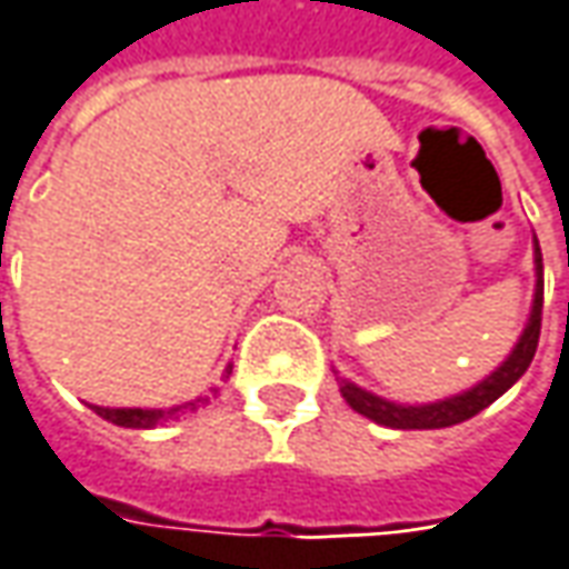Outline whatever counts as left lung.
<instances>
[{"instance_id": "left-lung-1", "label": "left lung", "mask_w": 569, "mask_h": 569, "mask_svg": "<svg viewBox=\"0 0 569 569\" xmlns=\"http://www.w3.org/2000/svg\"><path fill=\"white\" fill-rule=\"evenodd\" d=\"M532 264H536V289H532V305H529V317L523 333L517 336L513 349L508 351V358L492 370L486 373L482 380L473 382L470 389H461L455 396L436 398V401H427V405H401V401H392V398H382L377 392H370L358 382L346 380L336 373V382H339V392L346 398L351 411H358L367 420L380 423V427H389V430H442V427H455V423H463L470 417H477L482 408H489L496 398H501L513 382L520 380L527 373V367L532 365V355H536V346H539V330H542V249H539V239L532 233Z\"/></svg>"}]
</instances>
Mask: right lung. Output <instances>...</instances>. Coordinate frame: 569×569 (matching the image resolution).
<instances>
[{"label":"right lung","mask_w":569,"mask_h":569,"mask_svg":"<svg viewBox=\"0 0 569 569\" xmlns=\"http://www.w3.org/2000/svg\"><path fill=\"white\" fill-rule=\"evenodd\" d=\"M233 373V365H227L223 370V380ZM220 386H211L208 389V396L199 398H189L183 405H173V408H102V405H90L96 415L108 420V423H114V427H127V430H154V427H161V423H168L173 417L187 415V411H199L202 405H208L211 398H218Z\"/></svg>","instance_id":"obj_1"}]
</instances>
